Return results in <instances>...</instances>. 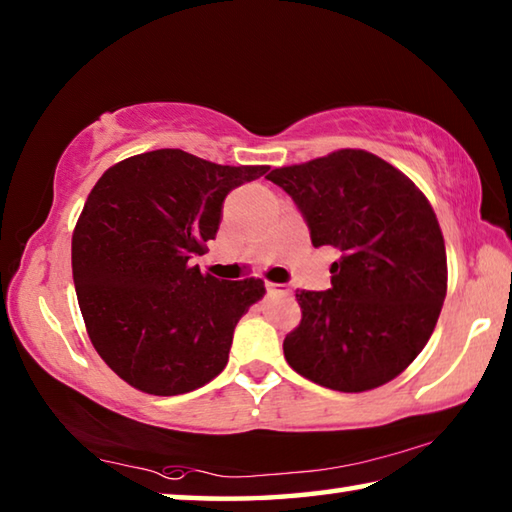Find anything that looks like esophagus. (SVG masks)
Listing matches in <instances>:
<instances>
[{
	"label": "esophagus",
	"instance_id": "1",
	"mask_svg": "<svg viewBox=\"0 0 512 512\" xmlns=\"http://www.w3.org/2000/svg\"><path fill=\"white\" fill-rule=\"evenodd\" d=\"M266 289L271 293H289V287L287 284H275V282H268Z\"/></svg>",
	"mask_w": 512,
	"mask_h": 512
}]
</instances>
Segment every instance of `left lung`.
I'll return each instance as SVG.
<instances>
[{
    "mask_svg": "<svg viewBox=\"0 0 512 512\" xmlns=\"http://www.w3.org/2000/svg\"><path fill=\"white\" fill-rule=\"evenodd\" d=\"M309 225L311 244L341 257L332 289L296 291L298 327L284 359L341 393L384 386L427 345L447 296V253L436 212L409 176L363 149L273 169Z\"/></svg>",
    "mask_w": 512,
    "mask_h": 512,
    "instance_id": "1",
    "label": "left lung"
}]
</instances>
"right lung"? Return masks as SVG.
<instances>
[{"instance_id": "obj_1", "label": "right lung", "mask_w": 512, "mask_h": 512, "mask_svg": "<svg viewBox=\"0 0 512 512\" xmlns=\"http://www.w3.org/2000/svg\"><path fill=\"white\" fill-rule=\"evenodd\" d=\"M266 171L158 149L112 164L92 187L72 235L76 298L94 350L137 391L183 395L228 363L264 280H216L189 259L214 239L225 196Z\"/></svg>"}]
</instances>
